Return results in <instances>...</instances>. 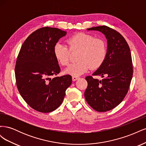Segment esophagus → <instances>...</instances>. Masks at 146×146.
<instances>
[{
  "mask_svg": "<svg viewBox=\"0 0 146 146\" xmlns=\"http://www.w3.org/2000/svg\"><path fill=\"white\" fill-rule=\"evenodd\" d=\"M80 78V77H76V76H72V81H76L78 79Z\"/></svg>",
  "mask_w": 146,
  "mask_h": 146,
  "instance_id": "1",
  "label": "esophagus"
}]
</instances>
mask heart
Segmentation results:
<instances>
[{"mask_svg":"<svg viewBox=\"0 0 146 146\" xmlns=\"http://www.w3.org/2000/svg\"><path fill=\"white\" fill-rule=\"evenodd\" d=\"M67 45L57 42L54 48L56 60L62 66L69 62L70 51H79L78 62L70 64L64 70V73L73 76H79L92 69L99 68L103 64L107 54L105 42L102 39L96 38L91 35L79 33L69 37Z\"/></svg>","mask_w":146,"mask_h":146,"instance_id":"1","label":"heart"}]
</instances>
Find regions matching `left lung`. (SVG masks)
<instances>
[{
	"instance_id": "left-lung-1",
	"label": "left lung",
	"mask_w": 146,
	"mask_h": 146,
	"mask_svg": "<svg viewBox=\"0 0 146 146\" xmlns=\"http://www.w3.org/2000/svg\"><path fill=\"white\" fill-rule=\"evenodd\" d=\"M99 31L107 39V54L103 64L92 76L106 77L102 80L87 76L85 98L91 107L99 112L111 110L124 99L133 76L130 47L122 35L107 26L88 29Z\"/></svg>"
}]
</instances>
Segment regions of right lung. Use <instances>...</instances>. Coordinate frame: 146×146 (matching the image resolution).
I'll return each mask as SVG.
<instances>
[{
    "label": "right lung",
    "instance_id": "1",
    "mask_svg": "<svg viewBox=\"0 0 146 146\" xmlns=\"http://www.w3.org/2000/svg\"><path fill=\"white\" fill-rule=\"evenodd\" d=\"M66 33L57 28L38 29L25 39L17 56V89L26 103L39 112L50 113L58 108L72 83L70 75L50 78L60 72L54 48Z\"/></svg>",
    "mask_w": 146,
    "mask_h": 146
}]
</instances>
